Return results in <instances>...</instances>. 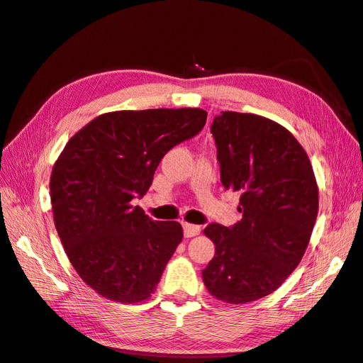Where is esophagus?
<instances>
[{
    "mask_svg": "<svg viewBox=\"0 0 363 363\" xmlns=\"http://www.w3.org/2000/svg\"><path fill=\"white\" fill-rule=\"evenodd\" d=\"M183 230H184V236H186V238H194V236H196V235H200L201 227H200V225H195V224L184 223V224H183Z\"/></svg>",
    "mask_w": 363,
    "mask_h": 363,
    "instance_id": "1",
    "label": "esophagus"
}]
</instances>
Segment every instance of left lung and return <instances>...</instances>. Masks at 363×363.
<instances>
[{"instance_id": "8db88e82", "label": "left lung", "mask_w": 363, "mask_h": 363, "mask_svg": "<svg viewBox=\"0 0 363 363\" xmlns=\"http://www.w3.org/2000/svg\"><path fill=\"white\" fill-rule=\"evenodd\" d=\"M212 133L221 183L240 192L242 219L208 224L215 256L203 281L216 300L245 304L280 288L298 267L318 215V184L300 142L276 121L223 112Z\"/></svg>"}]
</instances>
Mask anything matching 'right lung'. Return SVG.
<instances>
[{"label":"right lung","mask_w":363,"mask_h":363,"mask_svg":"<svg viewBox=\"0 0 363 363\" xmlns=\"http://www.w3.org/2000/svg\"><path fill=\"white\" fill-rule=\"evenodd\" d=\"M203 108L118 111L92 119L52 167L54 225L80 279L107 300H148L183 239L177 221H152L133 199L150 189L162 157L199 135Z\"/></svg>","instance_id":"right-lung-1"}]
</instances>
